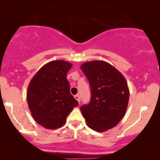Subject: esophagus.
I'll return each instance as SVG.
<instances>
[{"label": "esophagus", "instance_id": "obj_1", "mask_svg": "<svg viewBox=\"0 0 160 160\" xmlns=\"http://www.w3.org/2000/svg\"><path fill=\"white\" fill-rule=\"evenodd\" d=\"M75 99H76L78 102L80 103V96L78 95V94H76V95H75Z\"/></svg>", "mask_w": 160, "mask_h": 160}]
</instances>
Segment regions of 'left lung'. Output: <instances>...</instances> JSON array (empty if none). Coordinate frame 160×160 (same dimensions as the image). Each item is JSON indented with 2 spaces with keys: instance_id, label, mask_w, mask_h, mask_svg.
<instances>
[{
  "instance_id": "obj_1",
  "label": "left lung",
  "mask_w": 160,
  "mask_h": 160,
  "mask_svg": "<svg viewBox=\"0 0 160 160\" xmlns=\"http://www.w3.org/2000/svg\"><path fill=\"white\" fill-rule=\"evenodd\" d=\"M91 88V99L80 107L88 125L97 132L120 122L128 107L129 90L123 75L103 61H89L80 67Z\"/></svg>"
}]
</instances>
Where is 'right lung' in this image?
I'll return each instance as SVG.
<instances>
[{"mask_svg": "<svg viewBox=\"0 0 160 160\" xmlns=\"http://www.w3.org/2000/svg\"><path fill=\"white\" fill-rule=\"evenodd\" d=\"M72 64L53 61L44 65L29 82L27 94L33 118L48 129L63 126L67 116L78 102L70 92L66 75Z\"/></svg>", "mask_w": 160, "mask_h": 160, "instance_id": "right-lung-1", "label": "right lung"}]
</instances>
